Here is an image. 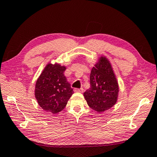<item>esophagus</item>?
<instances>
[{
  "mask_svg": "<svg viewBox=\"0 0 157 157\" xmlns=\"http://www.w3.org/2000/svg\"><path fill=\"white\" fill-rule=\"evenodd\" d=\"M74 91H75V92L82 93V92L84 91V89H82V88H81V89H77V88H75V89H74Z\"/></svg>",
  "mask_w": 157,
  "mask_h": 157,
  "instance_id": "esophagus-1",
  "label": "esophagus"
}]
</instances>
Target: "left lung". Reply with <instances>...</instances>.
<instances>
[{
    "label": "left lung",
    "mask_w": 157,
    "mask_h": 157,
    "mask_svg": "<svg viewBox=\"0 0 157 157\" xmlns=\"http://www.w3.org/2000/svg\"><path fill=\"white\" fill-rule=\"evenodd\" d=\"M118 91L111 63L105 57H101L91 70L90 88L84 93L87 104L97 112H103L116 104Z\"/></svg>",
    "instance_id": "8db88e82"
}]
</instances>
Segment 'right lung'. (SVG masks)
I'll return each instance as SVG.
<instances>
[{
	"instance_id": "add662e5",
	"label": "right lung",
	"mask_w": 157,
	"mask_h": 157,
	"mask_svg": "<svg viewBox=\"0 0 157 157\" xmlns=\"http://www.w3.org/2000/svg\"><path fill=\"white\" fill-rule=\"evenodd\" d=\"M65 66L48 63L37 79L34 95L44 111L56 114L65 108L73 94L71 84L63 75Z\"/></svg>"
}]
</instances>
